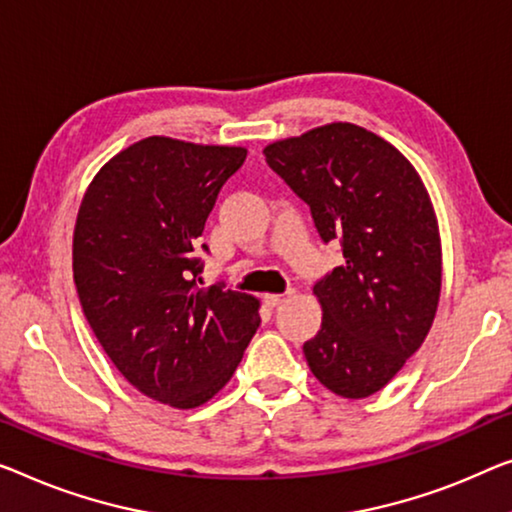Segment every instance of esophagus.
I'll use <instances>...</instances> for the list:
<instances>
[{
	"label": "esophagus",
	"instance_id": "esophagus-1",
	"mask_svg": "<svg viewBox=\"0 0 512 512\" xmlns=\"http://www.w3.org/2000/svg\"><path fill=\"white\" fill-rule=\"evenodd\" d=\"M289 294H292V292H287V294H264V303L269 305V308H278V305L287 301Z\"/></svg>",
	"mask_w": 512,
	"mask_h": 512
}]
</instances>
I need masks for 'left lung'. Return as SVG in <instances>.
Segmentation results:
<instances>
[{
  "mask_svg": "<svg viewBox=\"0 0 512 512\" xmlns=\"http://www.w3.org/2000/svg\"><path fill=\"white\" fill-rule=\"evenodd\" d=\"M345 262L315 282L322 329L303 345L310 372L340 398H370L418 352L441 294L437 213L416 167L347 121L264 147Z\"/></svg>",
  "mask_w": 512,
  "mask_h": 512,
  "instance_id": "left-lung-1",
  "label": "left lung"
}]
</instances>
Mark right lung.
I'll return each mask as SVG.
<instances>
[{"label": "right lung", "mask_w": 512, "mask_h": 512, "mask_svg": "<svg viewBox=\"0 0 512 512\" xmlns=\"http://www.w3.org/2000/svg\"><path fill=\"white\" fill-rule=\"evenodd\" d=\"M246 154L144 137L98 170L75 220L73 278L91 331L128 384L177 409L232 379L259 326L255 296L197 285L204 223Z\"/></svg>", "instance_id": "right-lung-1"}]
</instances>
